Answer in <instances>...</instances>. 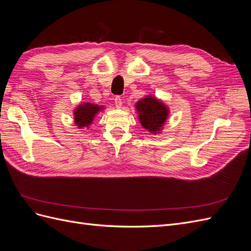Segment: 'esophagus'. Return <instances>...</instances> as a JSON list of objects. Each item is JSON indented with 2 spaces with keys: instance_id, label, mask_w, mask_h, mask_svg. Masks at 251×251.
Wrapping results in <instances>:
<instances>
[{
  "instance_id": "34e87169",
  "label": "esophagus",
  "mask_w": 251,
  "mask_h": 251,
  "mask_svg": "<svg viewBox=\"0 0 251 251\" xmlns=\"http://www.w3.org/2000/svg\"><path fill=\"white\" fill-rule=\"evenodd\" d=\"M115 105H116V108H121V105H123V100H121V97L120 96H116L115 97Z\"/></svg>"
}]
</instances>
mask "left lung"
<instances>
[{
    "instance_id": "obj_1",
    "label": "left lung",
    "mask_w": 251,
    "mask_h": 251,
    "mask_svg": "<svg viewBox=\"0 0 251 251\" xmlns=\"http://www.w3.org/2000/svg\"><path fill=\"white\" fill-rule=\"evenodd\" d=\"M136 109L139 113L140 124L150 132H159L169 115V110L164 103L155 97L148 96L136 103Z\"/></svg>"
}]
</instances>
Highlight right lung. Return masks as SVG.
Masks as SVG:
<instances>
[{
	"label": "right lung",
	"instance_id": "right-lung-1",
	"mask_svg": "<svg viewBox=\"0 0 251 251\" xmlns=\"http://www.w3.org/2000/svg\"><path fill=\"white\" fill-rule=\"evenodd\" d=\"M100 107H98L97 104L93 103H83L80 104L78 108L75 109L74 111V120L75 124L78 127H85L88 126L92 120L94 119V116L100 111Z\"/></svg>",
	"mask_w": 251,
	"mask_h": 251
}]
</instances>
